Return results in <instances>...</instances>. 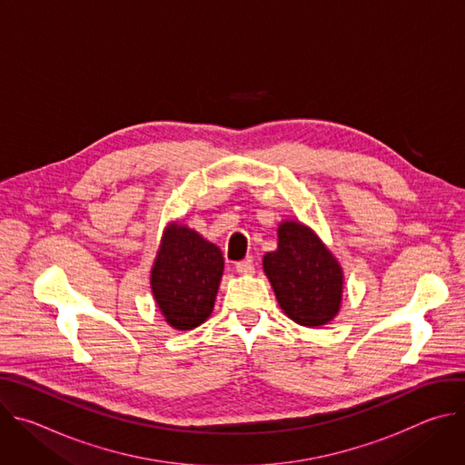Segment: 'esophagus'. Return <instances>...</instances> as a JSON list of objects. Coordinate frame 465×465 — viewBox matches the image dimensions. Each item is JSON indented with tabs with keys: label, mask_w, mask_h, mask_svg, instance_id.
Returning a JSON list of instances; mask_svg holds the SVG:
<instances>
[{
	"label": "esophagus",
	"mask_w": 465,
	"mask_h": 465,
	"mask_svg": "<svg viewBox=\"0 0 465 465\" xmlns=\"http://www.w3.org/2000/svg\"><path fill=\"white\" fill-rule=\"evenodd\" d=\"M235 271L244 276L253 274V264H252V261H239V262H235Z\"/></svg>",
	"instance_id": "obj_1"
}]
</instances>
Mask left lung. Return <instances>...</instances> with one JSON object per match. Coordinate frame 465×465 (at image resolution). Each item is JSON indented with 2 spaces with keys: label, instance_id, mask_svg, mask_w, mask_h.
<instances>
[{
  "label": "left lung",
  "instance_id": "8db88e82",
  "mask_svg": "<svg viewBox=\"0 0 465 465\" xmlns=\"http://www.w3.org/2000/svg\"><path fill=\"white\" fill-rule=\"evenodd\" d=\"M276 300L300 325L322 327L333 320L342 303L344 274L337 257L320 237L298 221L278 228V248L262 257Z\"/></svg>",
  "mask_w": 465,
  "mask_h": 465
}]
</instances>
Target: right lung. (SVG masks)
I'll return each instance as SVG.
<instances>
[{
  "instance_id": "right-lung-1",
  "label": "right lung",
  "mask_w": 465,
  "mask_h": 465,
  "mask_svg": "<svg viewBox=\"0 0 465 465\" xmlns=\"http://www.w3.org/2000/svg\"><path fill=\"white\" fill-rule=\"evenodd\" d=\"M224 271L219 246L201 233L169 224L151 271V289L165 322L189 331L208 320Z\"/></svg>"
}]
</instances>
